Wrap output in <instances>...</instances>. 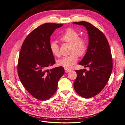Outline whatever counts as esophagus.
<instances>
[{
  "label": "esophagus",
  "mask_w": 125,
  "mask_h": 125,
  "mask_svg": "<svg viewBox=\"0 0 125 125\" xmlns=\"http://www.w3.org/2000/svg\"><path fill=\"white\" fill-rule=\"evenodd\" d=\"M70 71H71V70H69V69H65V72L68 73V72H70Z\"/></svg>",
  "instance_id": "34e87169"
}]
</instances>
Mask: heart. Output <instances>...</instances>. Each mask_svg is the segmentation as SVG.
Returning a JSON list of instances; mask_svg holds the SVG:
<instances>
[{
	"label": "heart",
	"mask_w": 125,
	"mask_h": 125,
	"mask_svg": "<svg viewBox=\"0 0 125 125\" xmlns=\"http://www.w3.org/2000/svg\"><path fill=\"white\" fill-rule=\"evenodd\" d=\"M60 40L71 44V54L58 60L57 64L66 69H70L77 63L78 60V55L82 56L86 53L87 48L86 42L83 38L80 37V34L77 31L72 28L67 29L60 37ZM50 49L55 56H60V47L56 41L50 42Z\"/></svg>",
	"instance_id": "obj_1"
}]
</instances>
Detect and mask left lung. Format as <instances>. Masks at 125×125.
I'll use <instances>...</instances> for the list:
<instances>
[{
	"mask_svg": "<svg viewBox=\"0 0 125 125\" xmlns=\"http://www.w3.org/2000/svg\"><path fill=\"white\" fill-rule=\"evenodd\" d=\"M87 29L89 44L86 53L79 64L89 71L76 70L74 89L81 96L91 98L98 94L107 84L113 70V60L106 37L98 29L87 21L74 22Z\"/></svg>",
	"mask_w": 125,
	"mask_h": 125,
	"instance_id": "8db88e82",
	"label": "left lung"
}]
</instances>
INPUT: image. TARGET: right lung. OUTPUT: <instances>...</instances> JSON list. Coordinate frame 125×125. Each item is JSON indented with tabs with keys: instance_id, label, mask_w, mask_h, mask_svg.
Masks as SVG:
<instances>
[{
	"instance_id": "add662e5",
	"label": "right lung",
	"mask_w": 125,
	"mask_h": 125,
	"mask_svg": "<svg viewBox=\"0 0 125 125\" xmlns=\"http://www.w3.org/2000/svg\"><path fill=\"white\" fill-rule=\"evenodd\" d=\"M62 25H40L27 36L21 47L18 63L19 77L28 92L40 100L52 96L58 81L64 74L62 67L47 70L55 62L50 49V36Z\"/></svg>"
}]
</instances>
